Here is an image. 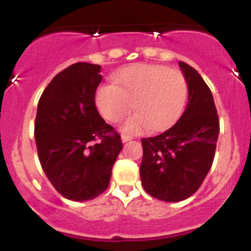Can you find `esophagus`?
<instances>
[{
    "instance_id": "esophagus-1",
    "label": "esophagus",
    "mask_w": 251,
    "mask_h": 251,
    "mask_svg": "<svg viewBox=\"0 0 251 251\" xmlns=\"http://www.w3.org/2000/svg\"><path fill=\"white\" fill-rule=\"evenodd\" d=\"M132 139H133V137H132V135H129V134H123V135H122L123 143L129 142V140H132Z\"/></svg>"
}]
</instances>
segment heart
<instances>
[{
  "label": "heart",
  "mask_w": 251,
  "mask_h": 251,
  "mask_svg": "<svg viewBox=\"0 0 251 251\" xmlns=\"http://www.w3.org/2000/svg\"><path fill=\"white\" fill-rule=\"evenodd\" d=\"M188 81L166 66L137 63L113 76V85L97 89L96 105L106 120L116 123L133 107L123 131L137 133L149 127L162 131L177 122L188 99Z\"/></svg>",
  "instance_id": "heart-1"
}]
</instances>
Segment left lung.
<instances>
[{
  "label": "left lung",
  "mask_w": 251,
  "mask_h": 251,
  "mask_svg": "<svg viewBox=\"0 0 251 251\" xmlns=\"http://www.w3.org/2000/svg\"><path fill=\"white\" fill-rule=\"evenodd\" d=\"M188 81L189 102L178 122L151 138H143L140 178L149 195L164 201H180L200 189L211 169L220 120L214 98L203 77L179 61Z\"/></svg>",
  "instance_id": "left-lung-1"
}]
</instances>
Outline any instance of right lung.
I'll return each mask as SVG.
<instances>
[{
    "instance_id": "right-lung-1",
    "label": "right lung",
    "mask_w": 251,
    "mask_h": 251,
    "mask_svg": "<svg viewBox=\"0 0 251 251\" xmlns=\"http://www.w3.org/2000/svg\"><path fill=\"white\" fill-rule=\"evenodd\" d=\"M99 65L76 62L43 91L34 126L40 163L51 185L67 200L83 201L108 188L123 149L120 134L96 106Z\"/></svg>"
}]
</instances>
